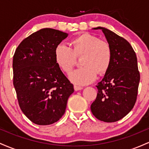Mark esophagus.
Listing matches in <instances>:
<instances>
[{
  "label": "esophagus",
  "mask_w": 149,
  "mask_h": 149,
  "mask_svg": "<svg viewBox=\"0 0 149 149\" xmlns=\"http://www.w3.org/2000/svg\"><path fill=\"white\" fill-rule=\"evenodd\" d=\"M73 88H74L75 91H78V90H82V89H83L82 87L78 86V85H74V87H73Z\"/></svg>",
  "instance_id": "34e87169"
}]
</instances>
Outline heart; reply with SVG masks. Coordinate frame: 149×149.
<instances>
[{
    "label": "heart",
    "instance_id": "1",
    "mask_svg": "<svg viewBox=\"0 0 149 149\" xmlns=\"http://www.w3.org/2000/svg\"><path fill=\"white\" fill-rule=\"evenodd\" d=\"M72 47L59 44L54 50L56 63L65 73H69L76 64V57H81L83 66L69 74L71 82L76 85H87L97 78V72L102 73L109 69L112 51L107 42L90 33H84L72 40Z\"/></svg>",
    "mask_w": 149,
    "mask_h": 149
}]
</instances>
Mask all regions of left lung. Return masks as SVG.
Wrapping results in <instances>:
<instances>
[{
    "mask_svg": "<svg viewBox=\"0 0 149 149\" xmlns=\"http://www.w3.org/2000/svg\"><path fill=\"white\" fill-rule=\"evenodd\" d=\"M101 29L112 51V58L103 79L97 85L96 100L90 109L94 116L107 123L122 119L134 107L140 74L136 53L129 42L104 27Z\"/></svg>",
    "mask_w": 149,
    "mask_h": 149,
    "instance_id": "obj_1",
    "label": "left lung"
}]
</instances>
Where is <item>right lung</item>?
I'll return each instance as SVG.
<instances>
[{
	"label": "right lung",
	"mask_w": 149,
	"mask_h": 149,
	"mask_svg": "<svg viewBox=\"0 0 149 149\" xmlns=\"http://www.w3.org/2000/svg\"><path fill=\"white\" fill-rule=\"evenodd\" d=\"M68 33L45 28L26 38L13 56V85L20 109L33 123L57 122L74 92L56 63V47Z\"/></svg>",
	"instance_id": "right-lung-1"
}]
</instances>
